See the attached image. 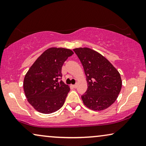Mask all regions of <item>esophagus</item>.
I'll return each mask as SVG.
<instances>
[{"label":"esophagus","instance_id":"esophagus-1","mask_svg":"<svg viewBox=\"0 0 146 146\" xmlns=\"http://www.w3.org/2000/svg\"><path fill=\"white\" fill-rule=\"evenodd\" d=\"M77 86H78L77 84H74V85H73V87L74 88H77Z\"/></svg>","mask_w":146,"mask_h":146}]
</instances>
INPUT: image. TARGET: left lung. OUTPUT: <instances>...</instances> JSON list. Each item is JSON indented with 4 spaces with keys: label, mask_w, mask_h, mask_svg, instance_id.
I'll list each match as a JSON object with an SVG mask.
<instances>
[{
    "label": "left lung",
    "mask_w": 146,
    "mask_h": 146,
    "mask_svg": "<svg viewBox=\"0 0 146 146\" xmlns=\"http://www.w3.org/2000/svg\"><path fill=\"white\" fill-rule=\"evenodd\" d=\"M73 50L82 62L88 82V90L82 96L84 105L94 111L108 108L121 90L119 72L106 58L90 48Z\"/></svg>",
    "instance_id": "1"
}]
</instances>
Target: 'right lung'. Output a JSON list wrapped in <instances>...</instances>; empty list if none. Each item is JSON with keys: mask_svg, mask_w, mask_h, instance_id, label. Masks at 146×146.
<instances>
[{"mask_svg": "<svg viewBox=\"0 0 146 146\" xmlns=\"http://www.w3.org/2000/svg\"><path fill=\"white\" fill-rule=\"evenodd\" d=\"M73 54L68 48H48L27 71L24 80L25 95L37 111L50 114L64 105L70 88L61 80L62 66Z\"/></svg>", "mask_w": 146, "mask_h": 146, "instance_id": "1", "label": "right lung"}]
</instances>
